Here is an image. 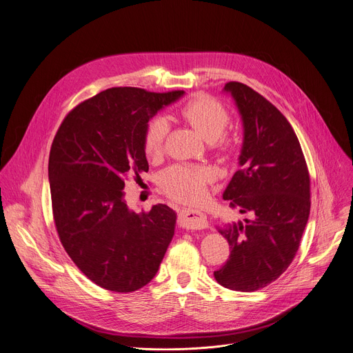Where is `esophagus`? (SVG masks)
Returning <instances> with one entry per match:
<instances>
[{
  "label": "esophagus",
  "instance_id": "1",
  "mask_svg": "<svg viewBox=\"0 0 353 353\" xmlns=\"http://www.w3.org/2000/svg\"><path fill=\"white\" fill-rule=\"evenodd\" d=\"M179 225L188 231L205 230L208 227L207 216L197 210H183L179 214Z\"/></svg>",
  "mask_w": 353,
  "mask_h": 353
}]
</instances>
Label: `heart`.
<instances>
[{
	"label": "heart",
	"instance_id": "1",
	"mask_svg": "<svg viewBox=\"0 0 353 353\" xmlns=\"http://www.w3.org/2000/svg\"><path fill=\"white\" fill-rule=\"evenodd\" d=\"M183 118L208 142L221 138L230 123V114L221 103L210 97H197L181 108ZM169 134V122L165 117L153 118L145 132L143 150L149 159H156L163 152ZM214 179L208 166L177 163L162 173V187L179 201H194L204 194L205 184Z\"/></svg>",
	"mask_w": 353,
	"mask_h": 353
}]
</instances>
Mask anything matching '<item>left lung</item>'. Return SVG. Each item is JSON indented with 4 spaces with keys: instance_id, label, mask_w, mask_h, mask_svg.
Here are the masks:
<instances>
[{
    "instance_id": "left-lung-1",
    "label": "left lung",
    "mask_w": 353,
    "mask_h": 353,
    "mask_svg": "<svg viewBox=\"0 0 353 353\" xmlns=\"http://www.w3.org/2000/svg\"><path fill=\"white\" fill-rule=\"evenodd\" d=\"M243 126L239 170L223 191L252 218L216 227L230 243V258L214 272L235 292H256L290 266L310 216V176L300 142L285 117L259 92L230 81Z\"/></svg>"
}]
</instances>
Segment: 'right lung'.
Masks as SVG:
<instances>
[{
	"label": "right lung",
	"instance_id": "add662e5",
	"mask_svg": "<svg viewBox=\"0 0 353 353\" xmlns=\"http://www.w3.org/2000/svg\"><path fill=\"white\" fill-rule=\"evenodd\" d=\"M183 95L108 88L72 110L53 139L49 183L60 242L105 290L131 293L146 285L173 239L176 212L157 204L137 214L123 188L128 179L149 170L148 122Z\"/></svg>",
	"mask_w": 353,
	"mask_h": 353
}]
</instances>
